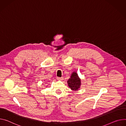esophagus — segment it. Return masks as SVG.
I'll return each mask as SVG.
<instances>
[{"mask_svg": "<svg viewBox=\"0 0 126 126\" xmlns=\"http://www.w3.org/2000/svg\"><path fill=\"white\" fill-rule=\"evenodd\" d=\"M57 80H63V78L62 77H57Z\"/></svg>", "mask_w": 126, "mask_h": 126, "instance_id": "esophagus-1", "label": "esophagus"}]
</instances>
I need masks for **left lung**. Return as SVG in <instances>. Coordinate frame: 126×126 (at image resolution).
Here are the masks:
<instances>
[{"label":"left lung","instance_id":"left-lung-1","mask_svg":"<svg viewBox=\"0 0 126 126\" xmlns=\"http://www.w3.org/2000/svg\"><path fill=\"white\" fill-rule=\"evenodd\" d=\"M68 85L71 89L73 90H77L80 86L81 80L78 76L76 72H73L70 78L67 81Z\"/></svg>","mask_w":126,"mask_h":126}]
</instances>
